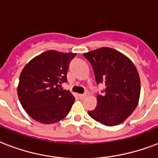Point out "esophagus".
Segmentation results:
<instances>
[{
    "label": "esophagus",
    "mask_w": 158,
    "mask_h": 158,
    "mask_svg": "<svg viewBox=\"0 0 158 158\" xmlns=\"http://www.w3.org/2000/svg\"><path fill=\"white\" fill-rule=\"evenodd\" d=\"M78 97H79V98L80 100H83L86 97V94H79Z\"/></svg>",
    "instance_id": "34e87169"
}]
</instances>
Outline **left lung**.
Returning a JSON list of instances; mask_svg holds the SVG:
<instances>
[{"mask_svg":"<svg viewBox=\"0 0 158 158\" xmlns=\"http://www.w3.org/2000/svg\"><path fill=\"white\" fill-rule=\"evenodd\" d=\"M92 65L97 85L106 88L97 94V105L88 115L100 123L112 127L125 121L136 108L140 79L130 59L117 50L101 48L83 54Z\"/></svg>","mask_w":158,"mask_h":158,"instance_id":"obj_1","label":"left lung"}]
</instances>
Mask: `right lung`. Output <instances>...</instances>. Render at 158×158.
<instances>
[{
  "mask_svg": "<svg viewBox=\"0 0 158 158\" xmlns=\"http://www.w3.org/2000/svg\"><path fill=\"white\" fill-rule=\"evenodd\" d=\"M75 56L49 50L33 58L22 70L18 96L23 108L35 121L54 123L69 114L75 97L59 87L67 82L69 65Z\"/></svg>",
  "mask_w": 158,
  "mask_h": 158,
  "instance_id": "right-lung-1",
  "label": "right lung"
}]
</instances>
